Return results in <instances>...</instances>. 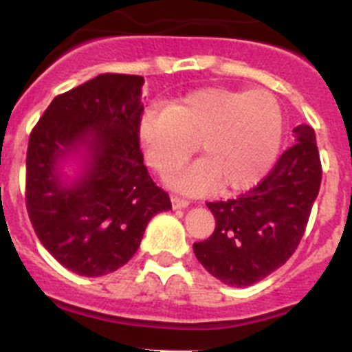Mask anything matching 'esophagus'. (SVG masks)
<instances>
[{"label":"esophagus","instance_id":"34e87169","mask_svg":"<svg viewBox=\"0 0 352 352\" xmlns=\"http://www.w3.org/2000/svg\"><path fill=\"white\" fill-rule=\"evenodd\" d=\"M189 205L188 199L180 198V196H172V207L173 208H186Z\"/></svg>","mask_w":352,"mask_h":352}]
</instances>
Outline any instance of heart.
<instances>
[{"instance_id":"1","label":"heart","mask_w":352,"mask_h":352,"mask_svg":"<svg viewBox=\"0 0 352 352\" xmlns=\"http://www.w3.org/2000/svg\"><path fill=\"white\" fill-rule=\"evenodd\" d=\"M283 137V109L265 89L192 91L166 109H147L138 121L145 161L160 175L180 168L198 144L201 160L168 177L184 192L252 188L277 160Z\"/></svg>"}]
</instances>
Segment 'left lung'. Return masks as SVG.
Wrapping results in <instances>:
<instances>
[{
	"mask_svg": "<svg viewBox=\"0 0 352 352\" xmlns=\"http://www.w3.org/2000/svg\"><path fill=\"white\" fill-rule=\"evenodd\" d=\"M296 144L245 195L207 204L215 230L192 243L205 270L228 286L245 287L283 267L298 247L321 186V160L314 129H293Z\"/></svg>",
	"mask_w": 352,
	"mask_h": 352,
	"instance_id": "1",
	"label": "left lung"
}]
</instances>
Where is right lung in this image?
I'll list each match as a JSON object with an SVG mask.
<instances>
[{
    "mask_svg": "<svg viewBox=\"0 0 352 352\" xmlns=\"http://www.w3.org/2000/svg\"><path fill=\"white\" fill-rule=\"evenodd\" d=\"M142 85L140 75H98L54 98L31 131V224L47 251L84 277H101L126 265L148 221L172 208L140 151ZM66 166H76L74 176Z\"/></svg>",
    "mask_w": 352,
    "mask_h": 352,
    "instance_id": "right-lung-1",
    "label": "right lung"
}]
</instances>
